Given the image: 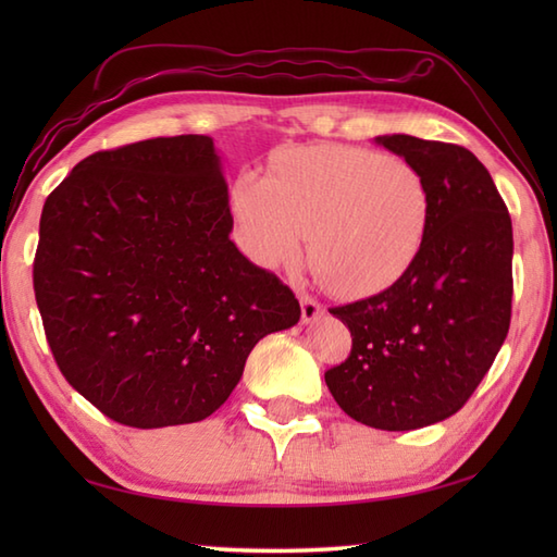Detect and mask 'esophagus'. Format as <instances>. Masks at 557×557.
Instances as JSON below:
<instances>
[{"instance_id": "1", "label": "esophagus", "mask_w": 557, "mask_h": 557, "mask_svg": "<svg viewBox=\"0 0 557 557\" xmlns=\"http://www.w3.org/2000/svg\"><path fill=\"white\" fill-rule=\"evenodd\" d=\"M321 315H323L321 304L311 297H301V321L304 323H315Z\"/></svg>"}]
</instances>
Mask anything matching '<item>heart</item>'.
I'll return each mask as SVG.
<instances>
[{
	"instance_id": "b5f03b06",
	"label": "heart",
	"mask_w": 557,
	"mask_h": 557,
	"mask_svg": "<svg viewBox=\"0 0 557 557\" xmlns=\"http://www.w3.org/2000/svg\"><path fill=\"white\" fill-rule=\"evenodd\" d=\"M230 212L244 256L263 270L294 268L309 234V263L337 297L381 294L417 263L431 194L411 162L357 146L277 152L270 174L242 172Z\"/></svg>"
}]
</instances>
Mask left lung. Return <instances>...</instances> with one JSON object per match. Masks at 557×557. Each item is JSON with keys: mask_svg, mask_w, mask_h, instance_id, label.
Here are the masks:
<instances>
[{"mask_svg": "<svg viewBox=\"0 0 557 557\" xmlns=\"http://www.w3.org/2000/svg\"><path fill=\"white\" fill-rule=\"evenodd\" d=\"M375 144L423 174L429 234L395 287L330 309L351 354L325 383L354 421L413 431L465 407L498 357L512 315V220L471 150L407 134Z\"/></svg>", "mask_w": 557, "mask_h": 557, "instance_id": "1", "label": "left lung"}]
</instances>
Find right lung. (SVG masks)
<instances>
[{
    "mask_svg": "<svg viewBox=\"0 0 557 557\" xmlns=\"http://www.w3.org/2000/svg\"><path fill=\"white\" fill-rule=\"evenodd\" d=\"M210 136L150 138L81 160L47 196L35 301L59 371L134 429L196 423L260 339L299 323L277 275L232 232Z\"/></svg>",
    "mask_w": 557,
    "mask_h": 557,
    "instance_id": "add662e5",
    "label": "right lung"
}]
</instances>
